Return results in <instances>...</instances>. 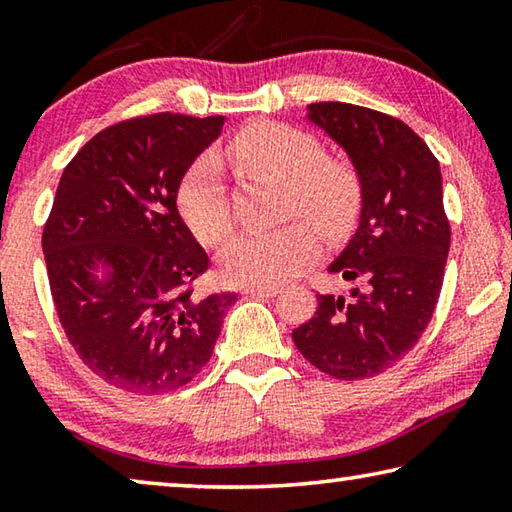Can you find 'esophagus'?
<instances>
[{"mask_svg": "<svg viewBox=\"0 0 512 512\" xmlns=\"http://www.w3.org/2000/svg\"><path fill=\"white\" fill-rule=\"evenodd\" d=\"M244 293L248 298H273L280 293L277 287H244Z\"/></svg>", "mask_w": 512, "mask_h": 512, "instance_id": "esophagus-1", "label": "esophagus"}]
</instances>
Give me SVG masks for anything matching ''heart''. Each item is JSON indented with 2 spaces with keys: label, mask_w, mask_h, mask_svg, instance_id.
Returning a JSON list of instances; mask_svg holds the SVG:
<instances>
[{
  "label": "heart",
  "mask_w": 512,
  "mask_h": 512,
  "mask_svg": "<svg viewBox=\"0 0 512 512\" xmlns=\"http://www.w3.org/2000/svg\"><path fill=\"white\" fill-rule=\"evenodd\" d=\"M223 155L250 176L284 185V216L300 214L318 230L341 232L357 219L361 180L348 162L325 158L316 137L305 131L257 121L225 144ZM178 212L205 246L221 244L230 232V205L214 158H198L178 185ZM318 239L302 221L273 230L241 232L221 250V275L241 287H273L314 262Z\"/></svg>",
  "instance_id": "1"
}]
</instances>
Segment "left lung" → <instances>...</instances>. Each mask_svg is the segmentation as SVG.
<instances>
[{
    "label": "left lung",
    "mask_w": 512,
    "mask_h": 512,
    "mask_svg": "<svg viewBox=\"0 0 512 512\" xmlns=\"http://www.w3.org/2000/svg\"><path fill=\"white\" fill-rule=\"evenodd\" d=\"M309 119L348 151L359 173V230L329 266L359 287L352 300L316 293V314L291 336L311 366L357 381L409 354L436 309L452 239L443 178L422 137L391 115L320 101Z\"/></svg>",
    "instance_id": "obj_1"
}]
</instances>
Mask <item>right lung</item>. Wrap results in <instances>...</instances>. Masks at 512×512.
I'll return each mask as SVG.
<instances>
[{"label":"right lung","mask_w":512,"mask_h":512,"mask_svg":"<svg viewBox=\"0 0 512 512\" xmlns=\"http://www.w3.org/2000/svg\"><path fill=\"white\" fill-rule=\"evenodd\" d=\"M223 117L155 112L103 128L67 164L42 230L51 298L79 359L106 384L162 395L189 384L235 293L198 296L210 257L180 219L189 164ZM97 261L108 285L91 282Z\"/></svg>","instance_id":"right-lung-1"}]
</instances>
